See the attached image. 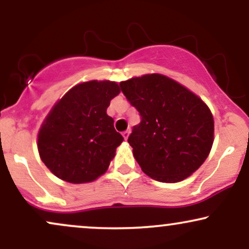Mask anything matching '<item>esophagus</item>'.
I'll return each mask as SVG.
<instances>
[{
    "label": "esophagus",
    "instance_id": "1",
    "mask_svg": "<svg viewBox=\"0 0 249 249\" xmlns=\"http://www.w3.org/2000/svg\"><path fill=\"white\" fill-rule=\"evenodd\" d=\"M128 134H130V130H126V131H124V132H123V137H124L125 141H126V139L128 138Z\"/></svg>",
    "mask_w": 249,
    "mask_h": 249
}]
</instances>
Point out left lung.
<instances>
[{"mask_svg": "<svg viewBox=\"0 0 249 249\" xmlns=\"http://www.w3.org/2000/svg\"><path fill=\"white\" fill-rule=\"evenodd\" d=\"M119 85L142 117L127 142L142 172L161 182L181 181L196 172L213 145L214 121L207 105L159 73Z\"/></svg>", "mask_w": 249, "mask_h": 249, "instance_id": "8db88e82", "label": "left lung"}]
</instances>
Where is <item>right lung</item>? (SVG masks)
Here are the masks:
<instances>
[{
	"mask_svg": "<svg viewBox=\"0 0 249 249\" xmlns=\"http://www.w3.org/2000/svg\"><path fill=\"white\" fill-rule=\"evenodd\" d=\"M119 92L116 82L90 81L73 87L56 103L39 128L37 146L57 178L83 184L107 172L124 141L107 113Z\"/></svg>",
	"mask_w": 249,
	"mask_h": 249,
	"instance_id": "add662e5",
	"label": "right lung"
}]
</instances>
